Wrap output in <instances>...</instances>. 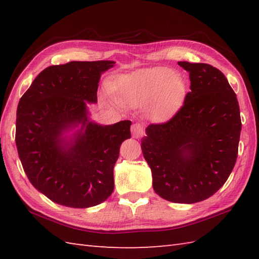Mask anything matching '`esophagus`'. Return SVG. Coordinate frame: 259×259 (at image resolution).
I'll return each mask as SVG.
<instances>
[{
	"mask_svg": "<svg viewBox=\"0 0 259 259\" xmlns=\"http://www.w3.org/2000/svg\"><path fill=\"white\" fill-rule=\"evenodd\" d=\"M131 133H133L134 138H140L145 135V129L140 123H135L131 126Z\"/></svg>",
	"mask_w": 259,
	"mask_h": 259,
	"instance_id": "esophagus-1",
	"label": "esophagus"
}]
</instances>
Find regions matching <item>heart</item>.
<instances>
[{
  "instance_id": "obj_1",
  "label": "heart",
  "mask_w": 259,
  "mask_h": 259,
  "mask_svg": "<svg viewBox=\"0 0 259 259\" xmlns=\"http://www.w3.org/2000/svg\"><path fill=\"white\" fill-rule=\"evenodd\" d=\"M114 89L117 100L123 106L144 108L149 104L150 117L157 122L171 117L186 97L184 79L163 68L138 70L120 76Z\"/></svg>"
}]
</instances>
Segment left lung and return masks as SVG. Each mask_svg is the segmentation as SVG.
<instances>
[{
	"mask_svg": "<svg viewBox=\"0 0 259 259\" xmlns=\"http://www.w3.org/2000/svg\"><path fill=\"white\" fill-rule=\"evenodd\" d=\"M178 64L189 72L190 92L169 121L147 126L141 149L156 194L168 201L195 203L221 189L232 172L240 111L222 71L207 63Z\"/></svg>",
	"mask_w": 259,
	"mask_h": 259,
	"instance_id": "8db88e82",
	"label": "left lung"
}]
</instances>
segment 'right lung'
I'll return each mask as SVG.
<instances>
[{"label":"right lung","instance_id":"right-lung-1","mask_svg":"<svg viewBox=\"0 0 259 259\" xmlns=\"http://www.w3.org/2000/svg\"><path fill=\"white\" fill-rule=\"evenodd\" d=\"M113 61L51 65L32 82L18 104L15 144L30 183L59 205L97 206L111 196L120 146L131 138V121H90L101 73ZM81 128L70 137L68 131Z\"/></svg>","mask_w":259,"mask_h":259}]
</instances>
